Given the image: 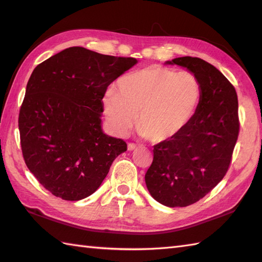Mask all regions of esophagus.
Segmentation results:
<instances>
[{
	"mask_svg": "<svg viewBox=\"0 0 262 262\" xmlns=\"http://www.w3.org/2000/svg\"><path fill=\"white\" fill-rule=\"evenodd\" d=\"M127 148H128V151H135V149H137V145L134 143H129L127 145Z\"/></svg>",
	"mask_w": 262,
	"mask_h": 262,
	"instance_id": "34e87169",
	"label": "esophagus"
}]
</instances>
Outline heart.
Instances as JSON below:
<instances>
[{
  "label": "heart",
  "instance_id": "obj_1",
  "mask_svg": "<svg viewBox=\"0 0 262 262\" xmlns=\"http://www.w3.org/2000/svg\"><path fill=\"white\" fill-rule=\"evenodd\" d=\"M202 85L188 72L177 73L164 66H148L125 75L117 92L104 94L103 109L113 130L125 135L134 125L143 136L161 143L189 125L202 100Z\"/></svg>",
  "mask_w": 262,
  "mask_h": 262
}]
</instances>
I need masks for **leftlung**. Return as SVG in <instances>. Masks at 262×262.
<instances>
[{
    "instance_id": "1",
    "label": "left lung",
    "mask_w": 262,
    "mask_h": 262,
    "mask_svg": "<svg viewBox=\"0 0 262 262\" xmlns=\"http://www.w3.org/2000/svg\"><path fill=\"white\" fill-rule=\"evenodd\" d=\"M165 64L190 71L202 85V100L180 134L154 145L145 182L160 204L186 207L205 197L229 170L240 130L237 96L231 82L202 58L178 57Z\"/></svg>"
}]
</instances>
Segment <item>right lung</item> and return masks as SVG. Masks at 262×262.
<instances>
[{"label":"right lung","mask_w":262,"mask_h":262,"mask_svg":"<svg viewBox=\"0 0 262 262\" xmlns=\"http://www.w3.org/2000/svg\"><path fill=\"white\" fill-rule=\"evenodd\" d=\"M136 63L70 47L33 70L19 114L21 149L28 169L54 196L89 197L127 151L125 141L102 132V99Z\"/></svg>","instance_id":"1"}]
</instances>
